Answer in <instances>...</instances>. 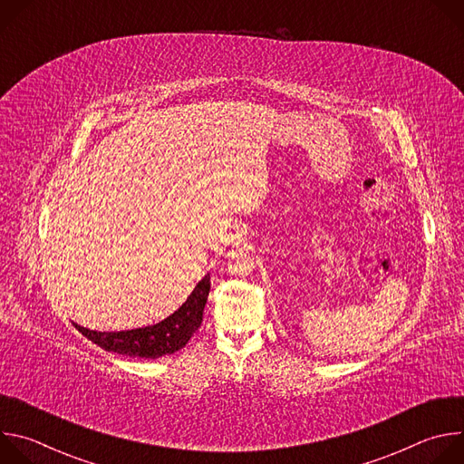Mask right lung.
<instances>
[{
	"mask_svg": "<svg viewBox=\"0 0 464 464\" xmlns=\"http://www.w3.org/2000/svg\"><path fill=\"white\" fill-rule=\"evenodd\" d=\"M209 290L211 277L206 276L172 315L152 326L121 330V333H97L77 323L75 328L90 342L110 353L150 360L174 354L187 345L198 326L202 324Z\"/></svg>",
	"mask_w": 464,
	"mask_h": 464,
	"instance_id": "obj_1",
	"label": "right lung"
}]
</instances>
